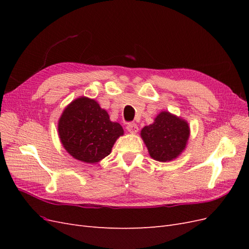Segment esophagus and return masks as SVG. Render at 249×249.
I'll return each mask as SVG.
<instances>
[{
	"label": "esophagus",
	"instance_id": "34e87169",
	"mask_svg": "<svg viewBox=\"0 0 249 249\" xmlns=\"http://www.w3.org/2000/svg\"><path fill=\"white\" fill-rule=\"evenodd\" d=\"M126 130L131 134H136L138 132V125L136 124H129L126 125Z\"/></svg>",
	"mask_w": 249,
	"mask_h": 249
}]
</instances>
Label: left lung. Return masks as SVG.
Wrapping results in <instances>:
<instances>
[{"label":"left lung","instance_id":"obj_1","mask_svg":"<svg viewBox=\"0 0 249 249\" xmlns=\"http://www.w3.org/2000/svg\"><path fill=\"white\" fill-rule=\"evenodd\" d=\"M140 135L154 160L168 162L186 148L190 127L183 118L162 111L152 124L143 127Z\"/></svg>","mask_w":249,"mask_h":249}]
</instances>
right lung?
I'll return each instance as SVG.
<instances>
[{"mask_svg":"<svg viewBox=\"0 0 249 249\" xmlns=\"http://www.w3.org/2000/svg\"><path fill=\"white\" fill-rule=\"evenodd\" d=\"M59 138L72 158L97 163L110 155L124 129L110 120L106 110L92 99L78 97L67 106L58 122Z\"/></svg>","mask_w":249,"mask_h":249,"instance_id":"add662e5","label":"right lung"}]
</instances>
